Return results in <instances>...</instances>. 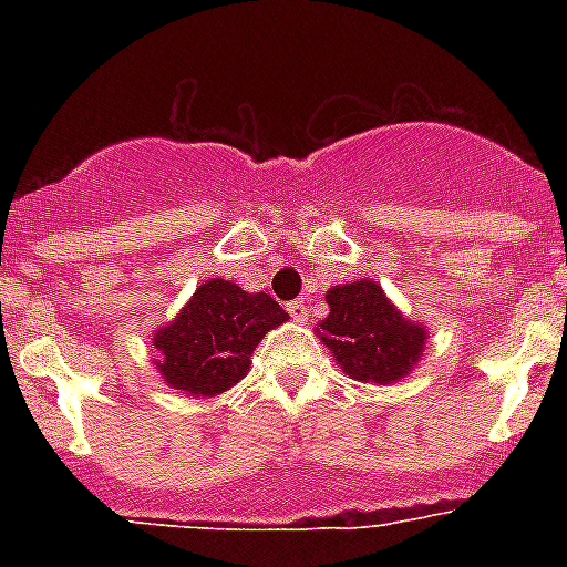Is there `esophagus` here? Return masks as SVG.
<instances>
[{"instance_id":"obj_1","label":"esophagus","mask_w":567,"mask_h":567,"mask_svg":"<svg viewBox=\"0 0 567 567\" xmlns=\"http://www.w3.org/2000/svg\"><path fill=\"white\" fill-rule=\"evenodd\" d=\"M288 312H290V318H293V323H305V320H307V305H305V301H290Z\"/></svg>"}]
</instances>
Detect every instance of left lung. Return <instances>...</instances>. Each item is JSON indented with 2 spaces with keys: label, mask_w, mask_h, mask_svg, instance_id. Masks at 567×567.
<instances>
[{
  "label": "left lung",
  "mask_w": 567,
  "mask_h": 567,
  "mask_svg": "<svg viewBox=\"0 0 567 567\" xmlns=\"http://www.w3.org/2000/svg\"><path fill=\"white\" fill-rule=\"evenodd\" d=\"M329 316L316 334L334 357L337 368L353 381L373 386L398 384L420 364L431 337L425 323L394 307L373 279H351L326 290Z\"/></svg>",
  "instance_id": "1"
}]
</instances>
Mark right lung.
I'll return each mask as SVG.
<instances>
[{
    "instance_id": "obj_1",
    "label": "right lung",
    "mask_w": 567,
    "mask_h": 567,
    "mask_svg": "<svg viewBox=\"0 0 567 567\" xmlns=\"http://www.w3.org/2000/svg\"><path fill=\"white\" fill-rule=\"evenodd\" d=\"M288 312L266 293H249L230 279H205L181 312L151 337L153 364L169 390L216 398L249 373L262 337Z\"/></svg>"
}]
</instances>
